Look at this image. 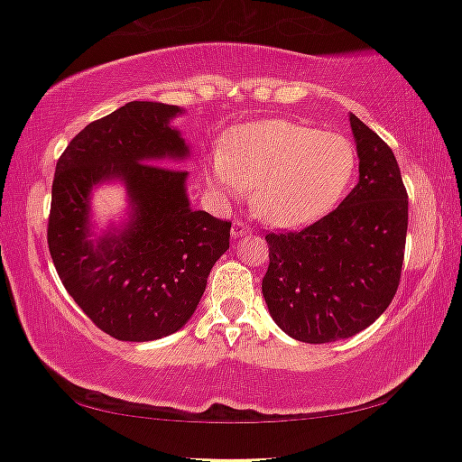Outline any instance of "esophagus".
<instances>
[{"label":"esophagus","instance_id":"obj_1","mask_svg":"<svg viewBox=\"0 0 462 462\" xmlns=\"http://www.w3.org/2000/svg\"><path fill=\"white\" fill-rule=\"evenodd\" d=\"M251 232H253V228H251V226H246L243 219H236V222H234V226H232V236L234 238L246 236V234H251Z\"/></svg>","mask_w":462,"mask_h":462}]
</instances>
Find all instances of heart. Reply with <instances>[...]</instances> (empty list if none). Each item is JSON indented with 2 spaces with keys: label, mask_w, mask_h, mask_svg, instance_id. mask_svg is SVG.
Instances as JSON below:
<instances>
[{
  "label": "heart",
  "mask_w": 462,
  "mask_h": 462,
  "mask_svg": "<svg viewBox=\"0 0 462 462\" xmlns=\"http://www.w3.org/2000/svg\"><path fill=\"white\" fill-rule=\"evenodd\" d=\"M358 154L346 135L287 119L246 123L226 134L211 165L222 192L251 188L253 211L278 228L327 216L346 197Z\"/></svg>",
  "instance_id": "1"
}]
</instances>
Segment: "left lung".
<instances>
[{
    "label": "left lung",
    "mask_w": 462,
    "mask_h": 462,
    "mask_svg": "<svg viewBox=\"0 0 462 462\" xmlns=\"http://www.w3.org/2000/svg\"><path fill=\"white\" fill-rule=\"evenodd\" d=\"M360 181L301 230L268 232L262 293L274 322L303 343L347 339L389 308L400 287L408 192L392 148L349 115Z\"/></svg>",
    "instance_id": "obj_1"
}]
</instances>
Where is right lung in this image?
<instances>
[{
    "instance_id": "add662e5",
    "label": "right lung",
    "mask_w": 462,
    "mask_h": 462,
    "mask_svg": "<svg viewBox=\"0 0 462 462\" xmlns=\"http://www.w3.org/2000/svg\"><path fill=\"white\" fill-rule=\"evenodd\" d=\"M178 106L127 102L92 121L56 163L48 246L64 289L89 320L119 341H152L180 330L205 293L213 263L228 251L232 222L194 211L186 171L161 165L188 148L169 119ZM121 177L134 222L98 245L87 240L88 190Z\"/></svg>"
}]
</instances>
